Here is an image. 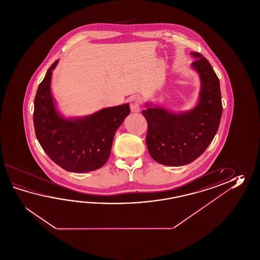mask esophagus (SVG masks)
<instances>
[{
  "label": "esophagus",
  "instance_id": "obj_1",
  "mask_svg": "<svg viewBox=\"0 0 260 260\" xmlns=\"http://www.w3.org/2000/svg\"><path fill=\"white\" fill-rule=\"evenodd\" d=\"M129 103H130V109L132 112H138L140 111V104H141L140 98H138L137 95H133L129 100Z\"/></svg>",
  "mask_w": 260,
  "mask_h": 260
}]
</instances>
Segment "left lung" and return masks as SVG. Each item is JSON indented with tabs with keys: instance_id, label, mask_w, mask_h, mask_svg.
Here are the masks:
<instances>
[{
	"instance_id": "8db88e82",
	"label": "left lung",
	"mask_w": 260,
	"mask_h": 260,
	"mask_svg": "<svg viewBox=\"0 0 260 260\" xmlns=\"http://www.w3.org/2000/svg\"><path fill=\"white\" fill-rule=\"evenodd\" d=\"M191 68L201 81L197 105L189 111L172 112L147 103L142 114L148 122L146 143L149 154L158 164L185 166L203 154L215 138L222 115L219 79L208 60L190 52Z\"/></svg>"
}]
</instances>
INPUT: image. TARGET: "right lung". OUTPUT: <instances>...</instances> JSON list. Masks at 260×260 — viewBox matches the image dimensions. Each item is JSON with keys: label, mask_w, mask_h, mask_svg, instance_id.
Instances as JSON below:
<instances>
[{"label": "right lung", "mask_w": 260, "mask_h": 260, "mask_svg": "<svg viewBox=\"0 0 260 260\" xmlns=\"http://www.w3.org/2000/svg\"><path fill=\"white\" fill-rule=\"evenodd\" d=\"M55 61L40 83L34 100V129L50 159L66 171L84 173L104 166L117 129L130 113L129 104L104 108L91 115L65 118L51 93Z\"/></svg>", "instance_id": "add662e5"}]
</instances>
